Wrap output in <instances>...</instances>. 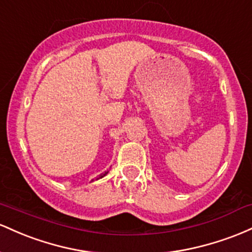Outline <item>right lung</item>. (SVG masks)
Masks as SVG:
<instances>
[{
    "instance_id": "right-lung-1",
    "label": "right lung",
    "mask_w": 252,
    "mask_h": 252,
    "mask_svg": "<svg viewBox=\"0 0 252 252\" xmlns=\"http://www.w3.org/2000/svg\"><path fill=\"white\" fill-rule=\"evenodd\" d=\"M108 172H109V170L104 171V172H103V174H101V175H100V176H97V177H96V179H95V180H100V179H102V177H103V176H106V175H107V174H108ZM92 181H94V180H92Z\"/></svg>"
}]
</instances>
